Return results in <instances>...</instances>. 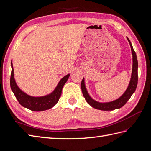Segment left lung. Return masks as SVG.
Wrapping results in <instances>:
<instances>
[{
    "label": "left lung",
    "instance_id": "obj_1",
    "mask_svg": "<svg viewBox=\"0 0 151 151\" xmlns=\"http://www.w3.org/2000/svg\"><path fill=\"white\" fill-rule=\"evenodd\" d=\"M128 41L130 43L131 50H132V57H133V67H132V76L131 79L130 81V83L129 86L121 97L118 99L115 100V101L108 103H99L94 101V99L91 98L86 90L85 84H84V79H83V81L81 82V89L82 92H83L84 97L85 98L86 101H87L90 106L92 107L100 109V110L103 111H111L113 109H118L122 107L123 105H125V103L129 101V99L132 96V95L135 92V91L137 88V86L138 83V61L137 58V55L135 52L132 47V43L130 42V40L127 38Z\"/></svg>",
    "mask_w": 151,
    "mask_h": 151
}]
</instances>
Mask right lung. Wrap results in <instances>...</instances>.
<instances>
[{"mask_svg":"<svg viewBox=\"0 0 151 151\" xmlns=\"http://www.w3.org/2000/svg\"><path fill=\"white\" fill-rule=\"evenodd\" d=\"M11 74L10 79L11 88L17 101L22 106L28 108L31 111H41L52 108L58 101L60 98L63 85L65 84L70 74L64 76L59 82L56 88L48 95L42 97H33L22 91L17 86L14 77V69L11 62Z\"/></svg>","mask_w":151,"mask_h":151,"instance_id":"add662e5","label":"right lung"}]
</instances>
